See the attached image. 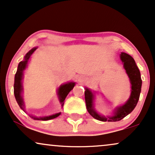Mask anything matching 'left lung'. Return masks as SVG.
Instances as JSON below:
<instances>
[{
  "label": "left lung",
  "mask_w": 155,
  "mask_h": 155,
  "mask_svg": "<svg viewBox=\"0 0 155 155\" xmlns=\"http://www.w3.org/2000/svg\"><path fill=\"white\" fill-rule=\"evenodd\" d=\"M120 59L123 62L125 70L130 78V83H131V94L129 99L124 105L117 108L115 113L112 117H105L104 116H101L94 110V104H93L94 95L90 90H88V88H85V100L87 110L93 117L100 121L116 122L120 120L134 110L139 101L141 84H142L140 71L138 67L136 66L135 61L133 59L132 56L125 53H121Z\"/></svg>",
  "instance_id": "left-lung-1"
}]
</instances>
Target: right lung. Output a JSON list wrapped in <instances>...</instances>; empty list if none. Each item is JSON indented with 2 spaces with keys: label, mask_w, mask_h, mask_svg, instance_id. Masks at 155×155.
<instances>
[{
  "label": "right lung",
  "mask_w": 155,
  "mask_h": 155,
  "mask_svg": "<svg viewBox=\"0 0 155 155\" xmlns=\"http://www.w3.org/2000/svg\"><path fill=\"white\" fill-rule=\"evenodd\" d=\"M37 49V48H33L32 50H30L27 54L26 56H25V59H24L23 61H20L19 65H18L17 71H16L15 74V78H14V96H15V99L17 101L19 106L21 107V109L24 110V101L22 99V97H21V91H22V85H21V80H22V75H23V71L26 68L27 61H28V59H30V56L32 55V53H33ZM74 86V83H66V84L61 85L59 87V89H58V95H59V101L61 104V106H63L64 103V100L66 99L67 96L68 95V94L70 93V91H72L73 89ZM61 113H57L55 114H53V115L48 116V117H32L34 118L35 120H48L54 119V118L57 117L58 116L60 115Z\"/></svg>",
  "instance_id": "1"
}]
</instances>
